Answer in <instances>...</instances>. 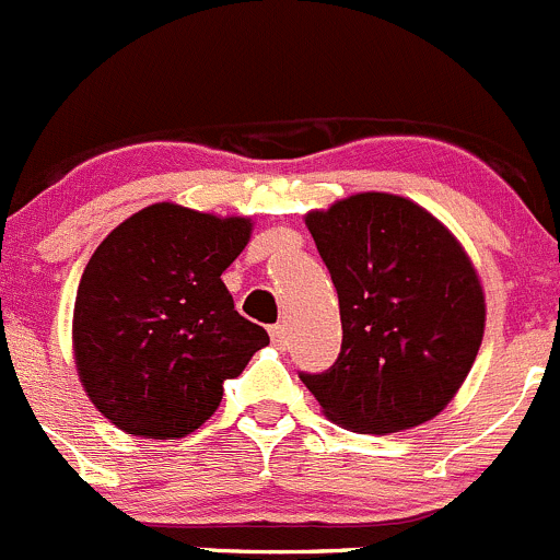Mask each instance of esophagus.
Wrapping results in <instances>:
<instances>
[{"label": "esophagus", "instance_id": "esophagus-1", "mask_svg": "<svg viewBox=\"0 0 560 560\" xmlns=\"http://www.w3.org/2000/svg\"><path fill=\"white\" fill-rule=\"evenodd\" d=\"M269 337H272L275 346H278L282 351V348L288 346V326L285 324H275L272 329H269Z\"/></svg>", "mask_w": 560, "mask_h": 560}]
</instances>
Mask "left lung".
<instances>
[{
	"label": "left lung",
	"mask_w": 560,
	"mask_h": 560,
	"mask_svg": "<svg viewBox=\"0 0 560 560\" xmlns=\"http://www.w3.org/2000/svg\"><path fill=\"white\" fill-rule=\"evenodd\" d=\"M340 299L342 346L302 373L351 433H400L439 417L479 353L485 291L457 236L419 203L357 192L304 214Z\"/></svg>",
	"instance_id": "obj_1"
}]
</instances>
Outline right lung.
Returning a JSON list of instances; mask_svg holds the SVG:
<instances>
[{"mask_svg": "<svg viewBox=\"0 0 560 560\" xmlns=\"http://www.w3.org/2000/svg\"><path fill=\"white\" fill-rule=\"evenodd\" d=\"M250 234V218L163 201L100 242L75 293L73 357L94 408L121 433H196L218 411L225 381L269 342L220 280Z\"/></svg>", "mask_w": 560, "mask_h": 560, "instance_id": "add662e5", "label": "right lung"}]
</instances>
